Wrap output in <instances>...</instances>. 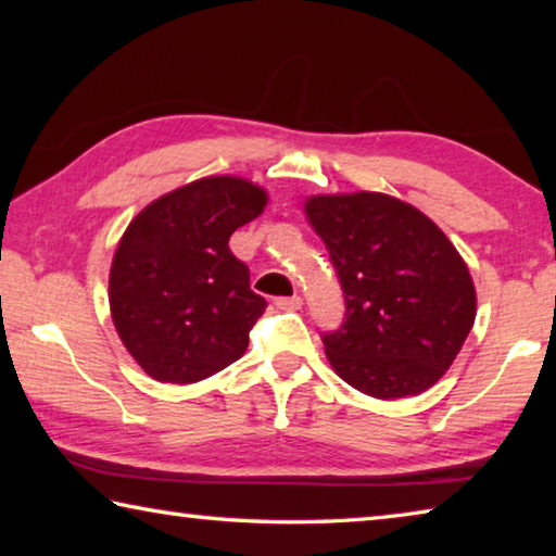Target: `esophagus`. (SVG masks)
<instances>
[{
  "mask_svg": "<svg viewBox=\"0 0 556 556\" xmlns=\"http://www.w3.org/2000/svg\"><path fill=\"white\" fill-rule=\"evenodd\" d=\"M275 304L279 308H285V312H296V308H301V304H304V299H301L299 294H294V296H279Z\"/></svg>",
  "mask_w": 556,
  "mask_h": 556,
  "instance_id": "34e87169",
  "label": "esophagus"
}]
</instances>
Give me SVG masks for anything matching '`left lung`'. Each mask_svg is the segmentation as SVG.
<instances>
[{
  "instance_id": "1",
  "label": "left lung",
  "mask_w": 556,
  "mask_h": 556,
  "mask_svg": "<svg viewBox=\"0 0 556 556\" xmlns=\"http://www.w3.org/2000/svg\"><path fill=\"white\" fill-rule=\"evenodd\" d=\"M306 218L341 281L345 318L321 333L333 370L370 397L429 390L464 345L476 289L425 213L384 193L314 195Z\"/></svg>"
}]
</instances>
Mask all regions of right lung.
Instances as JSON below:
<instances>
[{
    "instance_id": "1",
    "label": "right lung",
    "mask_w": 556,
    "mask_h": 556,
    "mask_svg": "<svg viewBox=\"0 0 556 556\" xmlns=\"http://www.w3.org/2000/svg\"><path fill=\"white\" fill-rule=\"evenodd\" d=\"M267 193L211 176L162 195L129 223L110 269V312L131 357L159 382H199L238 361L267 301L230 235Z\"/></svg>"
}]
</instances>
